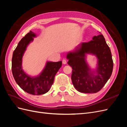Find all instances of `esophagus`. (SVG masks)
I'll return each mask as SVG.
<instances>
[{"label":"esophagus","mask_w":127,"mask_h":127,"mask_svg":"<svg viewBox=\"0 0 127 127\" xmlns=\"http://www.w3.org/2000/svg\"><path fill=\"white\" fill-rule=\"evenodd\" d=\"M63 64H67V60L66 59H63Z\"/></svg>","instance_id":"obj_1"}]
</instances>
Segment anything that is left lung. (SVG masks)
Here are the masks:
<instances>
[{
  "label": "left lung",
  "instance_id": "1",
  "mask_svg": "<svg viewBox=\"0 0 127 127\" xmlns=\"http://www.w3.org/2000/svg\"><path fill=\"white\" fill-rule=\"evenodd\" d=\"M93 37L92 40L83 42L73 52L67 55L68 64L72 67L71 80L78 92L95 93L100 91L112 75L113 63L110 49L102 34ZM95 55L98 59L95 71H92L86 60V55Z\"/></svg>",
  "mask_w": 127,
  "mask_h": 127
}]
</instances>
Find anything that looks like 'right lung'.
Here are the masks:
<instances>
[{"mask_svg":"<svg viewBox=\"0 0 127 127\" xmlns=\"http://www.w3.org/2000/svg\"><path fill=\"white\" fill-rule=\"evenodd\" d=\"M36 36V34L30 31L19 42L13 54L11 69L15 81L23 90L30 94L39 95L47 93L50 89L56 74L62 66V61H48L43 71L37 76L27 75L22 67V58L28 45Z\"/></svg>","mask_w":127,"mask_h":127,"instance_id":"obj_1","label":"right lung"}]
</instances>
